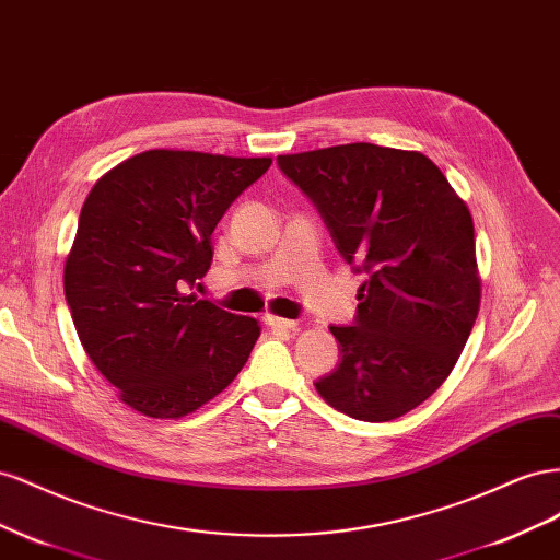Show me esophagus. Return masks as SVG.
<instances>
[{
    "label": "esophagus",
    "mask_w": 560,
    "mask_h": 560,
    "mask_svg": "<svg viewBox=\"0 0 560 560\" xmlns=\"http://www.w3.org/2000/svg\"><path fill=\"white\" fill-rule=\"evenodd\" d=\"M265 324L275 330H295L298 328V322H293V318H281L275 314H265Z\"/></svg>",
    "instance_id": "34e87169"
}]
</instances>
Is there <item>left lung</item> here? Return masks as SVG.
<instances>
[{
    "label": "left lung",
    "mask_w": 560,
    "mask_h": 560,
    "mask_svg": "<svg viewBox=\"0 0 560 560\" xmlns=\"http://www.w3.org/2000/svg\"><path fill=\"white\" fill-rule=\"evenodd\" d=\"M365 279L354 326H330L340 365L316 382L326 404L389 422L434 394L481 307L474 220L429 156L349 142L279 154Z\"/></svg>",
    "instance_id": "8db88e82"
}]
</instances>
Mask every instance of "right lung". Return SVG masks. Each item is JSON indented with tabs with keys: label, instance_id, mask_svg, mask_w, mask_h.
<instances>
[{
	"label": "right lung",
	"instance_id": "right-lung-1",
	"mask_svg": "<svg viewBox=\"0 0 560 560\" xmlns=\"http://www.w3.org/2000/svg\"><path fill=\"white\" fill-rule=\"evenodd\" d=\"M271 156L148 150L107 171L79 215L62 283L79 340L126 406L199 410L244 369L260 326L189 293L211 234Z\"/></svg>",
	"mask_w": 560,
	"mask_h": 560
}]
</instances>
